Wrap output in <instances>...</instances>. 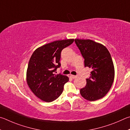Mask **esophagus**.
I'll return each instance as SVG.
<instances>
[{
  "instance_id": "obj_1",
  "label": "esophagus",
  "mask_w": 130,
  "mask_h": 130,
  "mask_svg": "<svg viewBox=\"0 0 130 130\" xmlns=\"http://www.w3.org/2000/svg\"><path fill=\"white\" fill-rule=\"evenodd\" d=\"M71 76L72 77V78H74V79H75V78H78V76L73 75H71Z\"/></svg>"
}]
</instances>
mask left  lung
Returning <instances> with one entry per match:
<instances>
[{
    "mask_svg": "<svg viewBox=\"0 0 130 130\" xmlns=\"http://www.w3.org/2000/svg\"><path fill=\"white\" fill-rule=\"evenodd\" d=\"M75 42L85 59V67L92 70L80 94L87 101H96L105 96L112 85L115 70L111 55L105 46L93 40L76 39Z\"/></svg>",
    "mask_w": 130,
    "mask_h": 130,
    "instance_id": "obj_1",
    "label": "left lung"
}]
</instances>
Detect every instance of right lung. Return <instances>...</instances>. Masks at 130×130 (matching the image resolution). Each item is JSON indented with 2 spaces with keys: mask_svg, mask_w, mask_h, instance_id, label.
<instances>
[{
  "mask_svg": "<svg viewBox=\"0 0 130 130\" xmlns=\"http://www.w3.org/2000/svg\"><path fill=\"white\" fill-rule=\"evenodd\" d=\"M74 39L56 40L39 47L29 59L27 82L31 90L42 101L51 102L61 94L64 85L69 82L67 76L55 74L60 67L61 52Z\"/></svg>",
  "mask_w": 130,
  "mask_h": 130,
  "instance_id": "obj_1",
  "label": "right lung"
}]
</instances>
